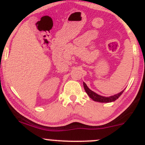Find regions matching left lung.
Returning <instances> with one entry per match:
<instances>
[{
  "instance_id": "obj_1",
  "label": "left lung",
  "mask_w": 145,
  "mask_h": 145,
  "mask_svg": "<svg viewBox=\"0 0 145 145\" xmlns=\"http://www.w3.org/2000/svg\"><path fill=\"white\" fill-rule=\"evenodd\" d=\"M83 87H84L85 90H86V93L88 95L89 97L93 100L95 102H105V103H107V102H114L115 100H116L121 95V94L123 93V91H121V93H118V94L110 96V97H104V96H101L100 95H97V93H95V92L92 91L90 89L88 88V87L87 86V85L83 82Z\"/></svg>"
}]
</instances>
